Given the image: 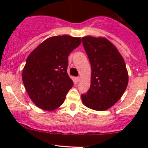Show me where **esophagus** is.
I'll use <instances>...</instances> for the list:
<instances>
[{
    "label": "esophagus",
    "instance_id": "obj_1",
    "mask_svg": "<svg viewBox=\"0 0 148 148\" xmlns=\"http://www.w3.org/2000/svg\"><path fill=\"white\" fill-rule=\"evenodd\" d=\"M76 80H77V82H79L80 80H81V77H76Z\"/></svg>",
    "mask_w": 148,
    "mask_h": 148
}]
</instances>
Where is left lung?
<instances>
[{"mask_svg":"<svg viewBox=\"0 0 148 148\" xmlns=\"http://www.w3.org/2000/svg\"><path fill=\"white\" fill-rule=\"evenodd\" d=\"M84 48L92 67L90 88L82 100L86 107L104 111L119 101L128 84L123 57L104 37H82Z\"/></svg>","mask_w":148,"mask_h":148,"instance_id":"1","label":"left lung"}]
</instances>
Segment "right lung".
I'll use <instances>...</instances> for the list:
<instances>
[{
    "instance_id": "obj_1",
    "label": "right lung",
    "mask_w": 148,
    "mask_h": 148,
    "mask_svg": "<svg viewBox=\"0 0 148 148\" xmlns=\"http://www.w3.org/2000/svg\"><path fill=\"white\" fill-rule=\"evenodd\" d=\"M81 42L79 37L52 36L28 56L22 79L30 99L37 107L52 111L64 102L74 84L66 71L68 56Z\"/></svg>"
}]
</instances>
